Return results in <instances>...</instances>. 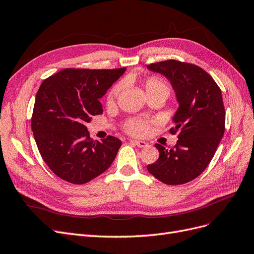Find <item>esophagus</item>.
I'll list each match as a JSON object with an SVG mask.
<instances>
[{
	"mask_svg": "<svg viewBox=\"0 0 254 254\" xmlns=\"http://www.w3.org/2000/svg\"><path fill=\"white\" fill-rule=\"evenodd\" d=\"M130 141H131V144H133V145H135V146H137V147H139V148H144V147L148 146V144H147V143H145V141H143V140L131 139Z\"/></svg>",
	"mask_w": 254,
	"mask_h": 254,
	"instance_id": "1",
	"label": "esophagus"
}]
</instances>
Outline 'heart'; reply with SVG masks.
I'll use <instances>...</instances> for the list:
<instances>
[{
    "mask_svg": "<svg viewBox=\"0 0 254 254\" xmlns=\"http://www.w3.org/2000/svg\"><path fill=\"white\" fill-rule=\"evenodd\" d=\"M123 88V82H119L115 84L107 94L106 97V102L107 104H113L115 102L116 98L119 96L120 92ZM145 89L148 97L151 96H157L161 95L168 98L170 95V87L169 84L166 82L165 80H162L158 77H149L145 81ZM126 130L131 134L135 135H143L148 131V125L146 122L140 121V120H134V121H129L126 124Z\"/></svg>",
    "mask_w": 254,
    "mask_h": 254,
    "instance_id": "obj_1",
    "label": "heart"
}]
</instances>
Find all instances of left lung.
Returning a JSON list of instances; mask_svg holds the SVG:
<instances>
[{"label":"left lung","instance_id":"1","mask_svg":"<svg viewBox=\"0 0 254 254\" xmlns=\"http://www.w3.org/2000/svg\"><path fill=\"white\" fill-rule=\"evenodd\" d=\"M164 75L173 87L179 107L173 117L177 144L167 150L159 144V158L148 165L150 173L166 185L177 186L198 177L215 155L225 131V109L221 89L198 65L165 60L147 65Z\"/></svg>","mask_w":254,"mask_h":254}]
</instances>
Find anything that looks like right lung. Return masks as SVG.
Segmentation results:
<instances>
[{
	"label": "right lung",
	"mask_w": 254,
	"mask_h": 254,
	"mask_svg": "<svg viewBox=\"0 0 254 254\" xmlns=\"http://www.w3.org/2000/svg\"><path fill=\"white\" fill-rule=\"evenodd\" d=\"M125 70L64 68L39 86L31 127L40 155L59 178L83 185L113 164L122 141L94 140L85 124L103 114L100 98Z\"/></svg>",
	"instance_id": "right-lung-1"
}]
</instances>
